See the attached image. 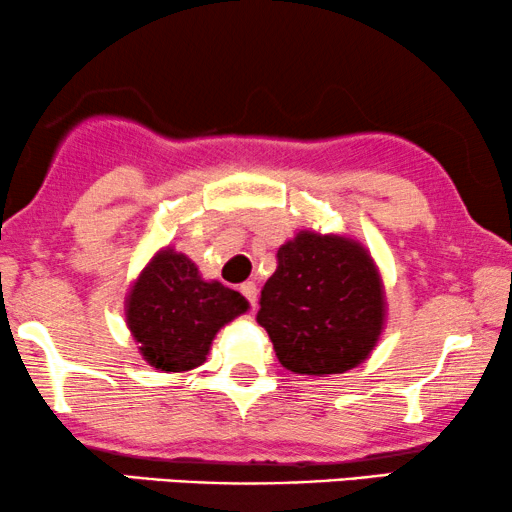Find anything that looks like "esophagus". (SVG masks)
<instances>
[{"mask_svg": "<svg viewBox=\"0 0 512 512\" xmlns=\"http://www.w3.org/2000/svg\"><path fill=\"white\" fill-rule=\"evenodd\" d=\"M240 293H242L244 298L249 300L251 305L256 303V293H258V291H256V284H254V282H244V284H240Z\"/></svg>", "mask_w": 512, "mask_h": 512, "instance_id": "1", "label": "esophagus"}]
</instances>
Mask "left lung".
Listing matches in <instances>:
<instances>
[{"label":"left lung","instance_id":"obj_1","mask_svg":"<svg viewBox=\"0 0 512 512\" xmlns=\"http://www.w3.org/2000/svg\"><path fill=\"white\" fill-rule=\"evenodd\" d=\"M256 319L277 359L300 375L345 373L368 359L384 324V291L361 244L303 230L277 251Z\"/></svg>","mask_w":512,"mask_h":512}]
</instances>
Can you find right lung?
<instances>
[{"label": "right lung", "mask_w": 512, "mask_h": 512, "mask_svg": "<svg viewBox=\"0 0 512 512\" xmlns=\"http://www.w3.org/2000/svg\"><path fill=\"white\" fill-rule=\"evenodd\" d=\"M249 303L221 282H205L191 258L163 249L128 296V328L153 368L179 373L205 363L221 326Z\"/></svg>", "instance_id": "obj_1"}]
</instances>
